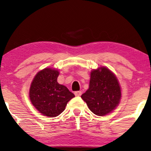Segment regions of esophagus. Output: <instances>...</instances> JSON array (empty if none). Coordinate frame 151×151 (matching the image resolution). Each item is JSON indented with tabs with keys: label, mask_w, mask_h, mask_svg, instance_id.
I'll return each mask as SVG.
<instances>
[{
	"label": "esophagus",
	"mask_w": 151,
	"mask_h": 151,
	"mask_svg": "<svg viewBox=\"0 0 151 151\" xmlns=\"http://www.w3.org/2000/svg\"><path fill=\"white\" fill-rule=\"evenodd\" d=\"M74 94H75V96H77V97H79V96H81V94H82V92H81V91H77V92H74Z\"/></svg>",
	"instance_id": "esophagus-1"
}]
</instances>
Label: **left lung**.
I'll list each match as a JSON object with an SVG mask.
<instances>
[{"label": "left lung", "mask_w": 151, "mask_h": 151, "mask_svg": "<svg viewBox=\"0 0 151 151\" xmlns=\"http://www.w3.org/2000/svg\"><path fill=\"white\" fill-rule=\"evenodd\" d=\"M121 87L117 77L105 67L92 69L89 88L81 97L95 115L110 114L117 107L121 99Z\"/></svg>", "instance_id": "1"}]
</instances>
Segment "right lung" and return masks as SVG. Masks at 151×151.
<instances>
[{"mask_svg": "<svg viewBox=\"0 0 151 151\" xmlns=\"http://www.w3.org/2000/svg\"><path fill=\"white\" fill-rule=\"evenodd\" d=\"M59 70L45 68L36 74L31 84L29 97L34 107L43 115L55 117L65 110L74 94L57 82Z\"/></svg>", "mask_w": 151, "mask_h": 151, "instance_id": "right-lung-1", "label": "right lung"}]
</instances>
